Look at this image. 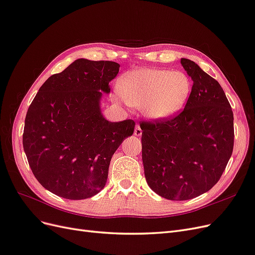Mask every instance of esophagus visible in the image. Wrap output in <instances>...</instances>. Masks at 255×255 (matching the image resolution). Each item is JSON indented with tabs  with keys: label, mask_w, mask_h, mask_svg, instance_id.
<instances>
[{
	"label": "esophagus",
	"mask_w": 255,
	"mask_h": 255,
	"mask_svg": "<svg viewBox=\"0 0 255 255\" xmlns=\"http://www.w3.org/2000/svg\"><path fill=\"white\" fill-rule=\"evenodd\" d=\"M134 135H135V136H141V135H142V129L140 128V127L138 126V125L135 127V129H134Z\"/></svg>",
	"instance_id": "34e87169"
}]
</instances>
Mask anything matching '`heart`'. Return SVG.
Segmentation results:
<instances>
[{"label":"heart","instance_id":"heart-1","mask_svg":"<svg viewBox=\"0 0 255 255\" xmlns=\"http://www.w3.org/2000/svg\"><path fill=\"white\" fill-rule=\"evenodd\" d=\"M191 83L182 71L139 68L123 74L118 83L121 100L141 107L145 117L163 120L179 113L190 94Z\"/></svg>","mask_w":255,"mask_h":255}]
</instances>
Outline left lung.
I'll return each instance as SVG.
<instances>
[{
	"mask_svg": "<svg viewBox=\"0 0 255 255\" xmlns=\"http://www.w3.org/2000/svg\"><path fill=\"white\" fill-rule=\"evenodd\" d=\"M194 85L174 118L141 123L142 163L150 188L169 200H189L220 179L234 145V117L220 84L195 61L181 59Z\"/></svg>",
	"mask_w": 255,
	"mask_h": 255,
	"instance_id": "8db88e82",
	"label": "left lung"
}]
</instances>
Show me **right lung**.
Segmentation results:
<instances>
[{
  "label": "right lung",
  "instance_id": "obj_1",
  "mask_svg": "<svg viewBox=\"0 0 255 255\" xmlns=\"http://www.w3.org/2000/svg\"><path fill=\"white\" fill-rule=\"evenodd\" d=\"M119 67L76 59L50 76L28 107L23 149L37 181L56 196L83 200L101 191L114 153L134 133L133 120H106L100 105Z\"/></svg>",
  "mask_w": 255,
  "mask_h": 255
}]
</instances>
